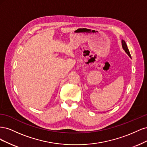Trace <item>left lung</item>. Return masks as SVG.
<instances>
[{"label": "left lung", "instance_id": "1", "mask_svg": "<svg viewBox=\"0 0 147 147\" xmlns=\"http://www.w3.org/2000/svg\"><path fill=\"white\" fill-rule=\"evenodd\" d=\"M121 44H122V47L123 48V50H124V51H125L126 53V54L131 58V56L130 55L129 51V50H128V48L127 47V45H126L125 41L123 40H121Z\"/></svg>", "mask_w": 147, "mask_h": 147}]
</instances>
